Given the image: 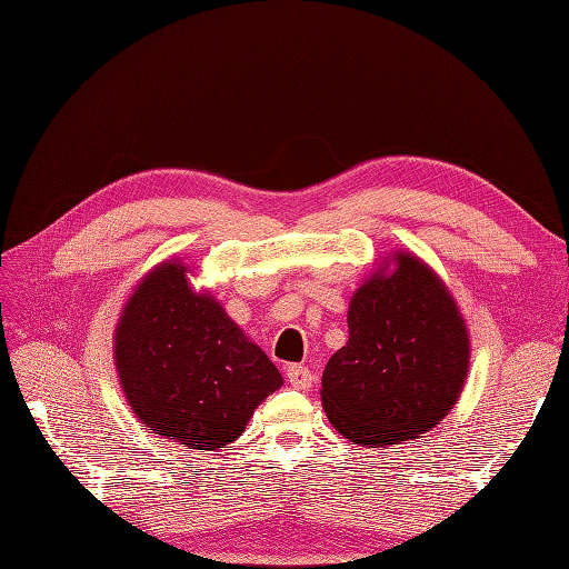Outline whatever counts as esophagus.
Masks as SVG:
<instances>
[{
	"label": "esophagus",
	"instance_id": "obj_1",
	"mask_svg": "<svg viewBox=\"0 0 569 569\" xmlns=\"http://www.w3.org/2000/svg\"><path fill=\"white\" fill-rule=\"evenodd\" d=\"M287 380H289L291 387H297V389H311L313 372L308 370L306 366H289L287 368Z\"/></svg>",
	"mask_w": 569,
	"mask_h": 569
}]
</instances>
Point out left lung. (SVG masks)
Wrapping results in <instances>:
<instances>
[{
    "label": "left lung",
    "mask_w": 569,
    "mask_h": 569,
    "mask_svg": "<svg viewBox=\"0 0 569 569\" xmlns=\"http://www.w3.org/2000/svg\"><path fill=\"white\" fill-rule=\"evenodd\" d=\"M377 270L349 303V341L322 372V408L343 439H418L456 406L470 366L468 327L437 272L412 253Z\"/></svg>",
    "instance_id": "left-lung-1"
}]
</instances>
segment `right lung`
<instances>
[{"mask_svg": "<svg viewBox=\"0 0 569 569\" xmlns=\"http://www.w3.org/2000/svg\"><path fill=\"white\" fill-rule=\"evenodd\" d=\"M116 370L151 435L192 451L226 449L256 406L282 387L280 370L211 295L189 287L187 266L144 274L116 327Z\"/></svg>", "mask_w": 569, "mask_h": 569, "instance_id": "right-lung-1", "label": "right lung"}]
</instances>
